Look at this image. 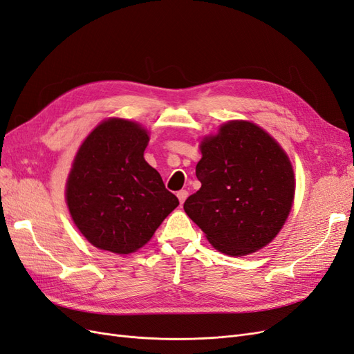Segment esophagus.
<instances>
[{
	"instance_id": "obj_1",
	"label": "esophagus",
	"mask_w": 354,
	"mask_h": 354,
	"mask_svg": "<svg viewBox=\"0 0 354 354\" xmlns=\"http://www.w3.org/2000/svg\"><path fill=\"white\" fill-rule=\"evenodd\" d=\"M187 196H189V192H187V190H178V192H177V198H178L181 205H183Z\"/></svg>"
}]
</instances>
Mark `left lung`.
Wrapping results in <instances>:
<instances>
[{
    "instance_id": "left-lung-1",
    "label": "left lung",
    "mask_w": 354,
    "mask_h": 354,
    "mask_svg": "<svg viewBox=\"0 0 354 354\" xmlns=\"http://www.w3.org/2000/svg\"><path fill=\"white\" fill-rule=\"evenodd\" d=\"M201 189L185 211L214 248L233 257L261 250L292 207L295 180L283 149L252 122L230 121L201 143Z\"/></svg>"
}]
</instances>
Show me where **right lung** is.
I'll use <instances>...</instances> for the list:
<instances>
[{
    "mask_svg": "<svg viewBox=\"0 0 354 354\" xmlns=\"http://www.w3.org/2000/svg\"><path fill=\"white\" fill-rule=\"evenodd\" d=\"M147 142L145 128L113 118L95 127L75 156L68 207L80 232L100 250L137 251L178 205L143 158Z\"/></svg>",
    "mask_w": 354,
    "mask_h": 354,
    "instance_id": "obj_1",
    "label": "right lung"
}]
</instances>
